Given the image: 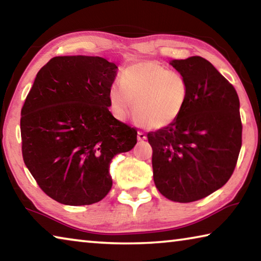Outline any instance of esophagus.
<instances>
[{
  "label": "esophagus",
  "mask_w": 261,
  "mask_h": 261,
  "mask_svg": "<svg viewBox=\"0 0 261 261\" xmlns=\"http://www.w3.org/2000/svg\"><path fill=\"white\" fill-rule=\"evenodd\" d=\"M137 138H138V140H145L147 138V137L143 131H138V134H137Z\"/></svg>",
  "instance_id": "34e87169"
}]
</instances>
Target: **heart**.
Returning a JSON list of instances; mask_svg holds the SVG:
<instances>
[{
    "label": "heart",
    "instance_id": "b5f03b06",
    "mask_svg": "<svg viewBox=\"0 0 261 261\" xmlns=\"http://www.w3.org/2000/svg\"><path fill=\"white\" fill-rule=\"evenodd\" d=\"M188 98L189 83L184 74L154 61L125 68L120 85H113L109 90L115 116L124 120L135 105L137 121L151 129H161L177 121Z\"/></svg>",
    "mask_w": 261,
    "mask_h": 261
}]
</instances>
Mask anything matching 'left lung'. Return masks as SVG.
I'll return each mask as SVG.
<instances>
[{
	"label": "left lung",
	"mask_w": 261,
	"mask_h": 261,
	"mask_svg": "<svg viewBox=\"0 0 261 261\" xmlns=\"http://www.w3.org/2000/svg\"><path fill=\"white\" fill-rule=\"evenodd\" d=\"M170 64L188 79L189 98L177 121L147 134L153 178L169 200L191 202L223 187L235 170L242 147L240 99L202 57Z\"/></svg>",
	"instance_id": "obj_1"
}]
</instances>
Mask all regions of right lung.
Segmentation results:
<instances>
[{
  "instance_id": "obj_1",
  "label": "right lung",
  "mask_w": 261,
  "mask_h": 261,
  "mask_svg": "<svg viewBox=\"0 0 261 261\" xmlns=\"http://www.w3.org/2000/svg\"><path fill=\"white\" fill-rule=\"evenodd\" d=\"M117 67L99 56H56L38 72L21 108V153L39 187L70 206L95 204L113 185L109 163L137 130L109 112Z\"/></svg>"
}]
</instances>
